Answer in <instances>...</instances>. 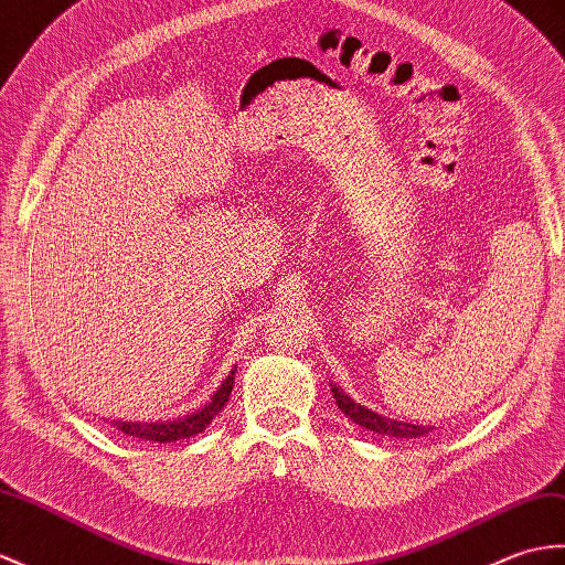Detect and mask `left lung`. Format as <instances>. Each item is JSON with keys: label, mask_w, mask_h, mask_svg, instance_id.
Segmentation results:
<instances>
[{"label": "left lung", "mask_w": 565, "mask_h": 565, "mask_svg": "<svg viewBox=\"0 0 565 565\" xmlns=\"http://www.w3.org/2000/svg\"><path fill=\"white\" fill-rule=\"evenodd\" d=\"M334 392V399L339 404V409H342L353 424H359L363 428H369L373 433H380V436H390V438H404V440H412V438H422L424 433H428L430 428L426 426H414V424H404V422H395V418H387V416H380L371 409H365V406L356 404L351 397H347L342 390L337 385H332Z\"/></svg>", "instance_id": "left-lung-1"}]
</instances>
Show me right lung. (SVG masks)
I'll return each instance as SVG.
<instances>
[{"instance_id":"right-lung-1","label":"right lung","mask_w":565,"mask_h":565,"mask_svg":"<svg viewBox=\"0 0 565 565\" xmlns=\"http://www.w3.org/2000/svg\"><path fill=\"white\" fill-rule=\"evenodd\" d=\"M233 375H235V371H231V375L223 380V385L216 390V395L206 402V406H202L200 412H194L185 418H178V422H156V424L113 422V426H117V430H122L125 436L153 440V443H173L180 438H192V436H196V433H202L209 424H212L216 414L223 409V406H226V402L231 397V390H233Z\"/></svg>"}]
</instances>
